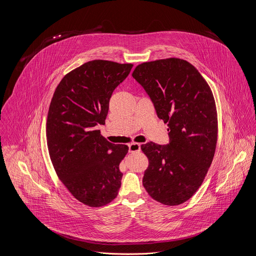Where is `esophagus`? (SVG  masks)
I'll return each instance as SVG.
<instances>
[{"instance_id":"obj_1","label":"esophagus","mask_w":256,"mask_h":256,"mask_svg":"<svg viewBox=\"0 0 256 256\" xmlns=\"http://www.w3.org/2000/svg\"><path fill=\"white\" fill-rule=\"evenodd\" d=\"M128 150L130 152H138L140 150V144L132 142L128 144Z\"/></svg>"}]
</instances>
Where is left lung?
Listing matches in <instances>:
<instances>
[{
	"instance_id": "obj_1",
	"label": "left lung",
	"mask_w": 256,
	"mask_h": 256,
	"mask_svg": "<svg viewBox=\"0 0 256 256\" xmlns=\"http://www.w3.org/2000/svg\"><path fill=\"white\" fill-rule=\"evenodd\" d=\"M132 75L168 126L170 144L140 146L148 158L142 185L154 200L180 205L202 185L214 158L218 120L212 90L199 71L180 58L144 62Z\"/></svg>"
}]
</instances>
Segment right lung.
I'll return each instance as SVG.
<instances>
[{
	"label": "right lung",
	"instance_id": "obj_1",
	"mask_svg": "<svg viewBox=\"0 0 256 256\" xmlns=\"http://www.w3.org/2000/svg\"><path fill=\"white\" fill-rule=\"evenodd\" d=\"M132 66L84 63L62 78L49 106L46 138L55 172L71 195L90 207L110 203L122 185L120 164L128 146L110 142L96 126L106 124L112 94Z\"/></svg>",
	"mask_w": 256,
	"mask_h": 256
}]
</instances>
